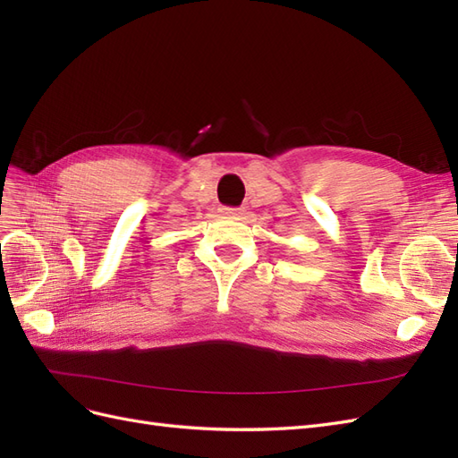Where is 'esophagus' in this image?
Returning <instances> with one entry per match:
<instances>
[{
  "instance_id": "34e87169",
  "label": "esophagus",
  "mask_w": 458,
  "mask_h": 458,
  "mask_svg": "<svg viewBox=\"0 0 458 458\" xmlns=\"http://www.w3.org/2000/svg\"><path fill=\"white\" fill-rule=\"evenodd\" d=\"M224 214L229 217H239L244 214V208H224Z\"/></svg>"
}]
</instances>
